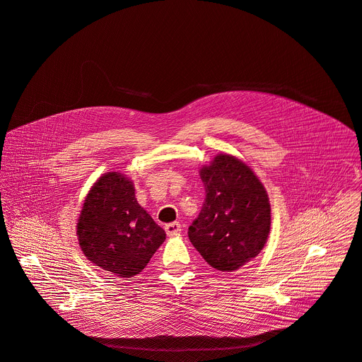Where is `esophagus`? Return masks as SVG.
<instances>
[{
	"mask_svg": "<svg viewBox=\"0 0 362 362\" xmlns=\"http://www.w3.org/2000/svg\"><path fill=\"white\" fill-rule=\"evenodd\" d=\"M165 233H167L170 237L180 234V233H181V224L177 223V221L167 224V226H165Z\"/></svg>",
	"mask_w": 362,
	"mask_h": 362,
	"instance_id": "34e87169",
	"label": "esophagus"
}]
</instances>
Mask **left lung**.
I'll use <instances>...</instances> for the list:
<instances>
[{
	"instance_id": "left-lung-1",
	"label": "left lung",
	"mask_w": 362,
	"mask_h": 362,
	"mask_svg": "<svg viewBox=\"0 0 362 362\" xmlns=\"http://www.w3.org/2000/svg\"><path fill=\"white\" fill-rule=\"evenodd\" d=\"M205 199L188 228L191 244L220 271H235L267 243L271 206L254 171L233 156H216L201 170Z\"/></svg>"
}]
</instances>
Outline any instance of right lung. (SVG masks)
I'll return each instance as SVG.
<instances>
[{
    "label": "right lung",
    "mask_w": 362,
    "mask_h": 362,
    "mask_svg": "<svg viewBox=\"0 0 362 362\" xmlns=\"http://www.w3.org/2000/svg\"><path fill=\"white\" fill-rule=\"evenodd\" d=\"M119 173L104 174L84 199L77 235L84 255L111 275L139 274L165 240V231L135 198Z\"/></svg>",
    "instance_id": "right-lung-1"
}]
</instances>
